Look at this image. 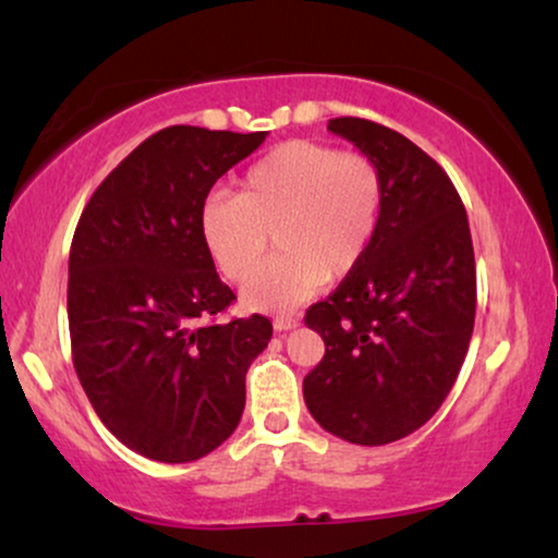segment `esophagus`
<instances>
[{
  "instance_id": "1",
  "label": "esophagus",
  "mask_w": 558,
  "mask_h": 558,
  "mask_svg": "<svg viewBox=\"0 0 558 558\" xmlns=\"http://www.w3.org/2000/svg\"><path fill=\"white\" fill-rule=\"evenodd\" d=\"M300 325V319L292 317V315H281L274 319V330L277 332H287V330H294V327Z\"/></svg>"
}]
</instances>
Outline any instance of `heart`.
Wrapping results in <instances>:
<instances>
[{
	"instance_id": "obj_1",
	"label": "heart",
	"mask_w": 558,
	"mask_h": 558,
	"mask_svg": "<svg viewBox=\"0 0 558 558\" xmlns=\"http://www.w3.org/2000/svg\"><path fill=\"white\" fill-rule=\"evenodd\" d=\"M384 203V174L368 155L294 140L251 165L239 195L216 190L205 197L201 239L216 269L243 284L274 235L279 254L248 281L243 304L287 312L327 279L361 266L376 241Z\"/></svg>"
}]
</instances>
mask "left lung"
I'll use <instances>...</instances> for the list:
<instances>
[{"label": "left lung", "instance_id": "obj_1", "mask_svg": "<svg viewBox=\"0 0 558 558\" xmlns=\"http://www.w3.org/2000/svg\"><path fill=\"white\" fill-rule=\"evenodd\" d=\"M386 182L376 241L304 325L325 357L304 403L325 432L363 447L409 437L452 391L475 327V251L452 180L407 136L368 119L327 124Z\"/></svg>", "mask_w": 558, "mask_h": 558}]
</instances>
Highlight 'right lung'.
<instances>
[{"label": "right lung", "instance_id": "add662e5", "mask_svg": "<svg viewBox=\"0 0 558 558\" xmlns=\"http://www.w3.org/2000/svg\"><path fill=\"white\" fill-rule=\"evenodd\" d=\"M266 132L167 126L111 170L81 213L68 262L73 365L121 445L157 462H193L241 422L246 371L271 323H208L235 294L201 239L218 178Z\"/></svg>", "mask_w": 558, "mask_h": 558}]
</instances>
